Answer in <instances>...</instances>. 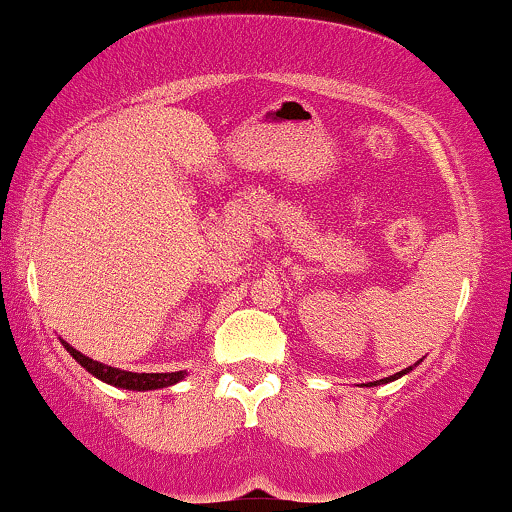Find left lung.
<instances>
[{"mask_svg": "<svg viewBox=\"0 0 512 512\" xmlns=\"http://www.w3.org/2000/svg\"><path fill=\"white\" fill-rule=\"evenodd\" d=\"M409 371H413V366H409V368H404V371H399V373H394V375H390V378H383V380H375V383H371L368 387H373V385H385V383H392V380H397V378H401V375H406Z\"/></svg>", "mask_w": 512, "mask_h": 512, "instance_id": "1", "label": "left lung"}]
</instances>
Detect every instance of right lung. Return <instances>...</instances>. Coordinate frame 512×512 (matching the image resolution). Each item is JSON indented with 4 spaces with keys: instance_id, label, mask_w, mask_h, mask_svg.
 I'll return each mask as SVG.
<instances>
[{
    "instance_id": "obj_1",
    "label": "right lung",
    "mask_w": 512,
    "mask_h": 512,
    "mask_svg": "<svg viewBox=\"0 0 512 512\" xmlns=\"http://www.w3.org/2000/svg\"><path fill=\"white\" fill-rule=\"evenodd\" d=\"M63 347L68 349L70 357H73L77 364L87 368L89 373L96 375V378L103 380V383L108 385H115V387H122V390H137V392H144V390H160V387H170L174 383H179V380H184L186 371H174V373H132V371H120V368H113L108 364H101V361H94L89 357H84L82 352H77L68 345V342H63Z\"/></svg>"
}]
</instances>
